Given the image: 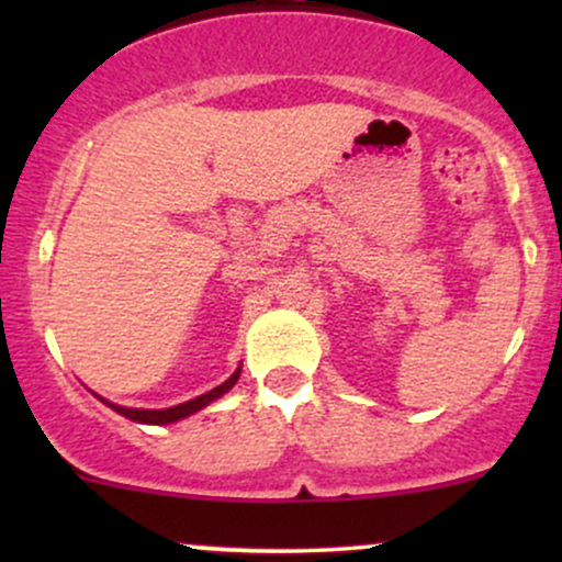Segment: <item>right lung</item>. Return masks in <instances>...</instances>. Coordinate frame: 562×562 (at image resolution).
I'll use <instances>...</instances> for the list:
<instances>
[{
    "label": "right lung",
    "instance_id": "add662e5",
    "mask_svg": "<svg viewBox=\"0 0 562 562\" xmlns=\"http://www.w3.org/2000/svg\"><path fill=\"white\" fill-rule=\"evenodd\" d=\"M237 378H240V367H237V370L232 372V378L224 380L222 385H216V389H211L209 393H203V396H198V398H190V402H184V404L169 406V409H128V406L111 404V402H105V398H102V402L111 406V409L119 412V415H124V417H128V420H134V423L169 425V423L184 420V417L195 415V412L203 409V406H209L211 402H216L218 396H224V393H227V391L232 389V385L237 383Z\"/></svg>",
    "mask_w": 562,
    "mask_h": 562
}]
</instances>
